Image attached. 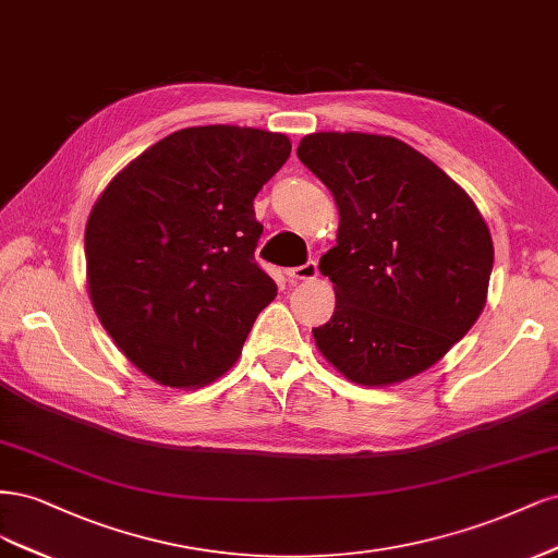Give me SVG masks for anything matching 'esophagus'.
I'll list each match as a JSON object with an SVG mask.
<instances>
[{
    "mask_svg": "<svg viewBox=\"0 0 558 558\" xmlns=\"http://www.w3.org/2000/svg\"><path fill=\"white\" fill-rule=\"evenodd\" d=\"M317 278V264L315 262H305L301 266L287 268V280L290 282H301V280H315Z\"/></svg>",
    "mask_w": 558,
    "mask_h": 558,
    "instance_id": "esophagus-1",
    "label": "esophagus"
}]
</instances>
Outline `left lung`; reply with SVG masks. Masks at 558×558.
Here are the masks:
<instances>
[{"label":"left lung","mask_w":558,"mask_h":558,"mask_svg":"<svg viewBox=\"0 0 558 558\" xmlns=\"http://www.w3.org/2000/svg\"><path fill=\"white\" fill-rule=\"evenodd\" d=\"M296 155L340 213L336 245L319 259L336 311L313 329L317 350L366 387L434 366L487 303L494 243L477 206L393 136L319 132Z\"/></svg>","instance_id":"1"}]
</instances>
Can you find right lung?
I'll list each match as a JSON object with an SVG mask.
<instances>
[{"label":"right lung","instance_id":"1","mask_svg":"<svg viewBox=\"0 0 558 558\" xmlns=\"http://www.w3.org/2000/svg\"><path fill=\"white\" fill-rule=\"evenodd\" d=\"M292 143L233 124L157 141L85 225L87 292L113 343L155 383L192 389L236 362L278 287L255 262V196Z\"/></svg>","mask_w":558,"mask_h":558}]
</instances>
